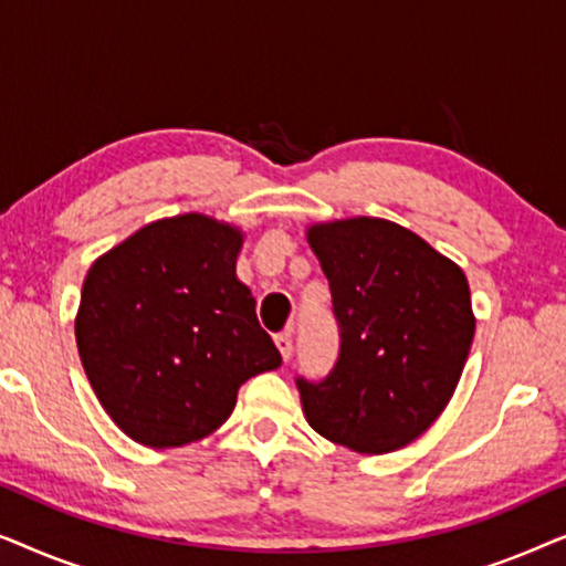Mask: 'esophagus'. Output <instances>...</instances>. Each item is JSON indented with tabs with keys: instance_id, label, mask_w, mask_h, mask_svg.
Listing matches in <instances>:
<instances>
[{
	"instance_id": "obj_1",
	"label": "esophagus",
	"mask_w": 566,
	"mask_h": 566,
	"mask_svg": "<svg viewBox=\"0 0 566 566\" xmlns=\"http://www.w3.org/2000/svg\"><path fill=\"white\" fill-rule=\"evenodd\" d=\"M275 347H277V350H281L283 360H289V358H291V353H293L291 329H285V332H281V335H275Z\"/></svg>"
}]
</instances>
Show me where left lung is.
<instances>
[{"instance_id":"obj_1","label":"left lung","mask_w":566,"mask_h":566,"mask_svg":"<svg viewBox=\"0 0 566 566\" xmlns=\"http://www.w3.org/2000/svg\"><path fill=\"white\" fill-rule=\"evenodd\" d=\"M306 239L339 327L335 368L322 381L296 378L306 420L355 453L405 448L438 420L469 358L467 275L386 219L314 223Z\"/></svg>"}]
</instances>
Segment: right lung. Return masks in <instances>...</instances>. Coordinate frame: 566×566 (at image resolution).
Wrapping results in <instances>:
<instances>
[{
	"label": "right lung",
	"instance_id": "right-lung-1",
	"mask_svg": "<svg viewBox=\"0 0 566 566\" xmlns=\"http://www.w3.org/2000/svg\"><path fill=\"white\" fill-rule=\"evenodd\" d=\"M242 231L203 213L146 223L92 262L76 347L99 405L149 448L221 428L247 378L281 366L237 281Z\"/></svg>",
	"mask_w": 566,
	"mask_h": 566
}]
</instances>
